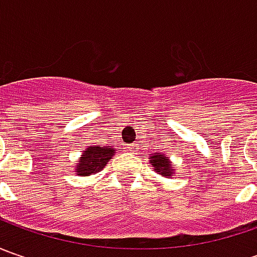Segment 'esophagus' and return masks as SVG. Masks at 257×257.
Here are the masks:
<instances>
[{
    "label": "esophagus",
    "instance_id": "obj_1",
    "mask_svg": "<svg viewBox=\"0 0 257 257\" xmlns=\"http://www.w3.org/2000/svg\"><path fill=\"white\" fill-rule=\"evenodd\" d=\"M137 147H139V144H136V143L128 144V146L125 147V150H127V152H136V150H137Z\"/></svg>",
    "mask_w": 257,
    "mask_h": 257
}]
</instances>
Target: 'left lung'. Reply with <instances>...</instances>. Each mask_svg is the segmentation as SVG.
I'll return each mask as SVG.
<instances>
[{
  "instance_id": "1",
  "label": "left lung",
  "mask_w": 257,
  "mask_h": 257,
  "mask_svg": "<svg viewBox=\"0 0 257 257\" xmlns=\"http://www.w3.org/2000/svg\"><path fill=\"white\" fill-rule=\"evenodd\" d=\"M150 164L154 170L157 172V174H162L166 177H170L174 169L172 167V163L169 160V157H166L163 153H154L150 156Z\"/></svg>"
}]
</instances>
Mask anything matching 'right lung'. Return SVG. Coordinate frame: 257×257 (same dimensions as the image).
Masks as SVG:
<instances>
[{
	"instance_id": "1",
	"label": "right lung",
	"mask_w": 257,
	"mask_h": 257,
	"mask_svg": "<svg viewBox=\"0 0 257 257\" xmlns=\"http://www.w3.org/2000/svg\"><path fill=\"white\" fill-rule=\"evenodd\" d=\"M115 153L111 146H94V147H87L78 163L75 164V174L78 176H90L94 173H98L105 167L108 160L111 159Z\"/></svg>"
}]
</instances>
